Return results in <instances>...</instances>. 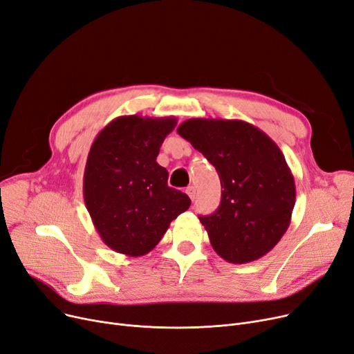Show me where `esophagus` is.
Listing matches in <instances>:
<instances>
[{
	"mask_svg": "<svg viewBox=\"0 0 354 354\" xmlns=\"http://www.w3.org/2000/svg\"><path fill=\"white\" fill-rule=\"evenodd\" d=\"M186 193L189 194V197L192 198V200H194L196 198V189L193 187V186H190V187H187V190H186Z\"/></svg>",
	"mask_w": 354,
	"mask_h": 354,
	"instance_id": "34e87169",
	"label": "esophagus"
}]
</instances>
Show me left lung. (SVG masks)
I'll list each match as a JSON object with an SVG mask.
<instances>
[{
	"mask_svg": "<svg viewBox=\"0 0 354 354\" xmlns=\"http://www.w3.org/2000/svg\"><path fill=\"white\" fill-rule=\"evenodd\" d=\"M177 132L221 178V206L198 217L216 254L230 263L266 255L287 232L295 206L294 176L279 147L241 120L192 118Z\"/></svg>",
	"mask_w": 354,
	"mask_h": 354,
	"instance_id": "8db88e82",
	"label": "left lung"
}]
</instances>
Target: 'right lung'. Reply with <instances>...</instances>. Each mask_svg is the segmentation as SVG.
I'll return each mask as SVG.
<instances>
[{
    "mask_svg": "<svg viewBox=\"0 0 354 354\" xmlns=\"http://www.w3.org/2000/svg\"><path fill=\"white\" fill-rule=\"evenodd\" d=\"M176 125V116H118L91 147L83 198L100 239L118 254L147 255L192 205L186 193L168 187V171L157 162Z\"/></svg>",
    "mask_w": 354,
    "mask_h": 354,
    "instance_id": "obj_1",
    "label": "right lung"
}]
</instances>
